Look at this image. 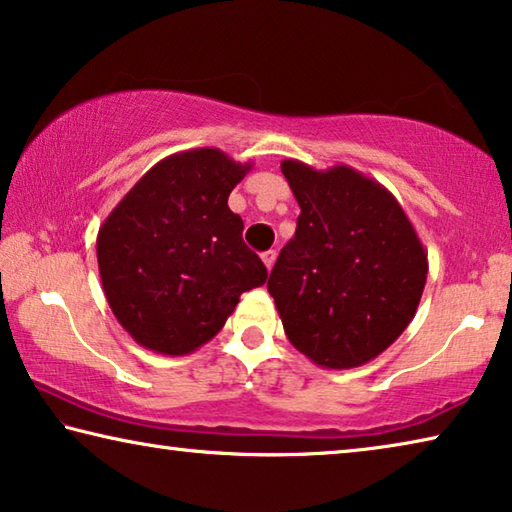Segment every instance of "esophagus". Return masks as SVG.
Segmentation results:
<instances>
[{
    "mask_svg": "<svg viewBox=\"0 0 512 512\" xmlns=\"http://www.w3.org/2000/svg\"><path fill=\"white\" fill-rule=\"evenodd\" d=\"M261 258H263V263H265L267 270H272V267H274V261H276V251H274V249L265 251V254H263Z\"/></svg>",
    "mask_w": 512,
    "mask_h": 512,
    "instance_id": "esophagus-1",
    "label": "esophagus"
}]
</instances>
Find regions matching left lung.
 Returning a JSON list of instances; mask_svg holds the SVG:
<instances>
[{
  "mask_svg": "<svg viewBox=\"0 0 512 512\" xmlns=\"http://www.w3.org/2000/svg\"><path fill=\"white\" fill-rule=\"evenodd\" d=\"M301 208L297 231L267 281L292 347L324 370L370 363L415 317L429 258L392 192L338 163L286 158Z\"/></svg>",
  "mask_w": 512,
  "mask_h": 512,
  "instance_id": "obj_1",
  "label": "left lung"
}]
</instances>
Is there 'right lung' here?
I'll use <instances>...</instances> for the list:
<instances>
[{"instance_id": "1", "label": "right lung", "mask_w": 512, "mask_h": 512, "mask_svg": "<svg viewBox=\"0 0 512 512\" xmlns=\"http://www.w3.org/2000/svg\"><path fill=\"white\" fill-rule=\"evenodd\" d=\"M254 163L217 147L165 156L97 233V265L115 320L140 347L186 356L222 331L267 270L242 240L229 195Z\"/></svg>"}]
</instances>
